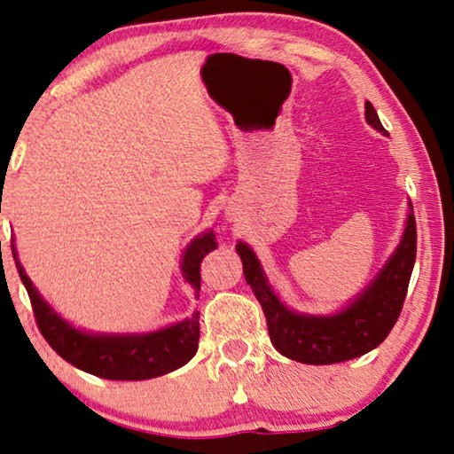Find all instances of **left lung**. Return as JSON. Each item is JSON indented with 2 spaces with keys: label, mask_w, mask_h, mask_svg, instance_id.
<instances>
[{
  "label": "left lung",
  "mask_w": 454,
  "mask_h": 454,
  "mask_svg": "<svg viewBox=\"0 0 454 454\" xmlns=\"http://www.w3.org/2000/svg\"><path fill=\"white\" fill-rule=\"evenodd\" d=\"M366 121L386 135L374 106L366 102ZM245 281L262 303L271 344L301 364H336L358 358L380 346L403 311L416 259V221L411 205L406 229L395 255L352 306L336 316H301L289 311L267 286L262 267L245 243H237Z\"/></svg>",
  "instance_id": "left-lung-1"
}]
</instances>
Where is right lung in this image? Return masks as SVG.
<instances>
[{
    "label": "right lung",
    "instance_id": "right-lung-1",
    "mask_svg": "<svg viewBox=\"0 0 454 454\" xmlns=\"http://www.w3.org/2000/svg\"><path fill=\"white\" fill-rule=\"evenodd\" d=\"M217 247L213 233L197 237L189 245L183 257V273L189 284L195 287L197 297L200 289V262ZM16 259V251H13ZM18 265L20 278L27 289L29 301L35 316V324L43 340L62 356L72 366L84 370L88 374L106 378V380H146L173 372L187 364L199 348V311L181 324L170 328L143 333V336H94L84 333L70 324H66L46 301L38 289Z\"/></svg>",
    "mask_w": 454,
    "mask_h": 454
}]
</instances>
